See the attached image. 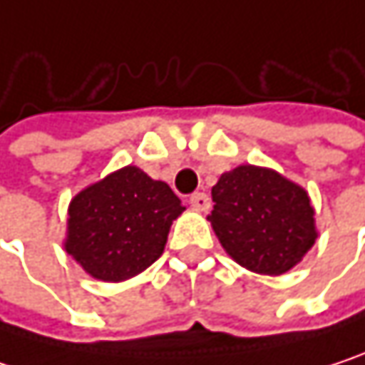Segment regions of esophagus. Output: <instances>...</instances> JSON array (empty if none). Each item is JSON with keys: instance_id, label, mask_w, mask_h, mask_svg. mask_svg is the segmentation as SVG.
I'll list each match as a JSON object with an SVG mask.
<instances>
[{"instance_id": "1", "label": "esophagus", "mask_w": 365, "mask_h": 365, "mask_svg": "<svg viewBox=\"0 0 365 365\" xmlns=\"http://www.w3.org/2000/svg\"><path fill=\"white\" fill-rule=\"evenodd\" d=\"M190 205H192V209H194V211H207V209L211 207L209 196H207L205 192H196V194H192V196H190Z\"/></svg>"}]
</instances>
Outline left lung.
Masks as SVG:
<instances>
[{"label":"left lung","mask_w":365,"mask_h":365,"mask_svg":"<svg viewBox=\"0 0 365 365\" xmlns=\"http://www.w3.org/2000/svg\"><path fill=\"white\" fill-rule=\"evenodd\" d=\"M213 226L224 252L243 268L279 277L315 245L319 232L309 192L274 169L241 165L211 187Z\"/></svg>","instance_id":"left-lung-1"}]
</instances>
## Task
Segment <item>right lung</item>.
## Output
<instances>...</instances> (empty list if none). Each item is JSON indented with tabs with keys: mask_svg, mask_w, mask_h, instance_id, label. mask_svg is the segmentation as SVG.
Segmentation results:
<instances>
[{
	"mask_svg": "<svg viewBox=\"0 0 365 365\" xmlns=\"http://www.w3.org/2000/svg\"><path fill=\"white\" fill-rule=\"evenodd\" d=\"M183 211L167 183L128 165L71 198L63 247L91 277L120 283L163 255L171 224Z\"/></svg>",
	"mask_w": 365,
	"mask_h": 365,
	"instance_id": "right-lung-1",
	"label": "right lung"
}]
</instances>
